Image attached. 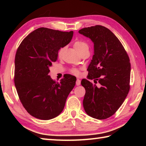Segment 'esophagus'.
Returning a JSON list of instances; mask_svg holds the SVG:
<instances>
[{"instance_id": "34e87169", "label": "esophagus", "mask_w": 146, "mask_h": 146, "mask_svg": "<svg viewBox=\"0 0 146 146\" xmlns=\"http://www.w3.org/2000/svg\"><path fill=\"white\" fill-rule=\"evenodd\" d=\"M76 86H80V79L77 78L76 80Z\"/></svg>"}]
</instances>
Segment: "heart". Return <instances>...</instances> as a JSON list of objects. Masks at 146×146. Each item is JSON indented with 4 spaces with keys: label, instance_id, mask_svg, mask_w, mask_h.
<instances>
[{
    "label": "heart",
    "instance_id": "1",
    "mask_svg": "<svg viewBox=\"0 0 146 146\" xmlns=\"http://www.w3.org/2000/svg\"><path fill=\"white\" fill-rule=\"evenodd\" d=\"M73 46L76 50L79 53L80 55V54H82L84 51L88 50V49H89V46L88 44L86 42H84L80 41V40H77V41L75 42V43L73 44ZM64 51V48H60V49H59V50L58 51V56H59V57H60V56H62V55H63ZM71 73L76 76L80 75V70L78 68L72 69V70H71Z\"/></svg>",
    "mask_w": 146,
    "mask_h": 146
}]
</instances>
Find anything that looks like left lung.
I'll list each match as a JSON object with an SVG mask.
<instances>
[{"label":"left lung","instance_id":"8db88e82","mask_svg":"<svg viewBox=\"0 0 146 146\" xmlns=\"http://www.w3.org/2000/svg\"><path fill=\"white\" fill-rule=\"evenodd\" d=\"M79 33L94 44V55L88 66L89 79L81 84L86 94L83 106L90 117L103 120L114 115L126 98L130 89L129 58L120 40L104 26L84 28Z\"/></svg>","mask_w":146,"mask_h":146}]
</instances>
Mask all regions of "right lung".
Instances as JSON below:
<instances>
[{
    "instance_id": "1",
    "label": "right lung",
    "mask_w": 146,
    "mask_h": 146,
    "mask_svg": "<svg viewBox=\"0 0 146 146\" xmlns=\"http://www.w3.org/2000/svg\"><path fill=\"white\" fill-rule=\"evenodd\" d=\"M73 31L40 28L29 33L17 49L14 82L19 99L31 116L50 120L62 111L76 78L66 75L56 82L49 67L57 60L58 51L70 42Z\"/></svg>"
}]
</instances>
